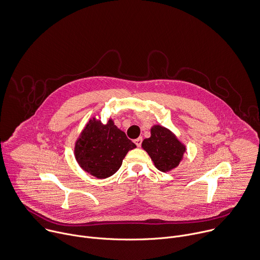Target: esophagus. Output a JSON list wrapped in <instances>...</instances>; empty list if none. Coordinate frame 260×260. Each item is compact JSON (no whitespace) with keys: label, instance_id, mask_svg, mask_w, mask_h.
Listing matches in <instances>:
<instances>
[{"label":"esophagus","instance_id":"obj_1","mask_svg":"<svg viewBox=\"0 0 260 260\" xmlns=\"http://www.w3.org/2000/svg\"><path fill=\"white\" fill-rule=\"evenodd\" d=\"M141 142H142V137H138V138H136V139L134 140V143H135L138 147L141 145Z\"/></svg>","mask_w":260,"mask_h":260}]
</instances>
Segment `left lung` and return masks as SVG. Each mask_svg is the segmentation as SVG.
I'll use <instances>...</instances> for the list:
<instances>
[{
    "instance_id": "left-lung-1",
    "label": "left lung",
    "mask_w": 260,
    "mask_h": 260,
    "mask_svg": "<svg viewBox=\"0 0 260 260\" xmlns=\"http://www.w3.org/2000/svg\"><path fill=\"white\" fill-rule=\"evenodd\" d=\"M141 146L148 153L155 168L162 172L176 168L186 151L185 145L176 135L161 125H153L150 128V137L145 138Z\"/></svg>"
}]
</instances>
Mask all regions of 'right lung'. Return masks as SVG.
Returning a JSON list of instances; mask_svg holds the SVG:
<instances>
[{
    "mask_svg": "<svg viewBox=\"0 0 260 260\" xmlns=\"http://www.w3.org/2000/svg\"><path fill=\"white\" fill-rule=\"evenodd\" d=\"M135 147L113 119L102 124L99 119L92 117L75 142L74 154L85 172L105 179L120 169L127 152Z\"/></svg>",
    "mask_w": 260,
    "mask_h": 260,
    "instance_id": "obj_1",
    "label": "right lung"
}]
</instances>
